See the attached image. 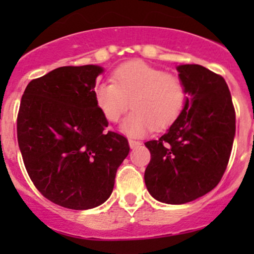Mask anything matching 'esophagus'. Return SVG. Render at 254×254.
Returning <instances> with one entry per match:
<instances>
[{"mask_svg":"<svg viewBox=\"0 0 254 254\" xmlns=\"http://www.w3.org/2000/svg\"><path fill=\"white\" fill-rule=\"evenodd\" d=\"M129 145H130V147L134 148V147H137V146L141 145V142H140V141H136V140L129 139Z\"/></svg>","mask_w":254,"mask_h":254,"instance_id":"esophagus-1","label":"esophagus"}]
</instances>
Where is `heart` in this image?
<instances>
[{"label": "heart", "instance_id": "b5f03b06", "mask_svg": "<svg viewBox=\"0 0 254 254\" xmlns=\"http://www.w3.org/2000/svg\"><path fill=\"white\" fill-rule=\"evenodd\" d=\"M112 81L94 87L96 104L108 122L117 123L129 109L123 130L131 136H142L163 130L176 122L186 103L183 81L173 73L143 63L131 61L113 72Z\"/></svg>", "mask_w": 254, "mask_h": 254}]
</instances>
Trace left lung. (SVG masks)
<instances>
[{
	"label": "left lung",
	"instance_id": "left-lung-1",
	"mask_svg": "<svg viewBox=\"0 0 254 254\" xmlns=\"http://www.w3.org/2000/svg\"><path fill=\"white\" fill-rule=\"evenodd\" d=\"M177 70L190 97L170 129L145 142L151 153L145 184L153 198L167 204L188 203L219 184L236 131V113L224 77L200 65Z\"/></svg>",
	"mask_w": 254,
	"mask_h": 254
}]
</instances>
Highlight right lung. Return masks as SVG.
<instances>
[{
	"mask_svg": "<svg viewBox=\"0 0 254 254\" xmlns=\"http://www.w3.org/2000/svg\"><path fill=\"white\" fill-rule=\"evenodd\" d=\"M96 65L63 66L28 83L17 117L25 170L43 196L86 210L103 204L117 170L129 153L127 139L107 131L96 104Z\"/></svg>",
	"mask_w": 254,
	"mask_h": 254,
	"instance_id": "add662e5",
	"label": "right lung"
}]
</instances>
